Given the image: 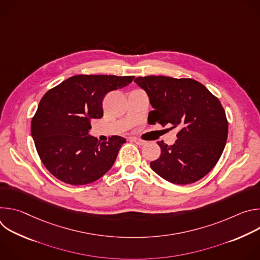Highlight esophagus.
Listing matches in <instances>:
<instances>
[{
  "instance_id": "esophagus-1",
  "label": "esophagus",
  "mask_w": 260,
  "mask_h": 260,
  "mask_svg": "<svg viewBox=\"0 0 260 260\" xmlns=\"http://www.w3.org/2000/svg\"><path fill=\"white\" fill-rule=\"evenodd\" d=\"M132 140H133L134 143H136V144L139 145V146H142V145H144V144L146 143L144 140H141V139H139V138H133Z\"/></svg>"
}]
</instances>
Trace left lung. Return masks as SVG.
Wrapping results in <instances>:
<instances>
[{
  "mask_svg": "<svg viewBox=\"0 0 260 260\" xmlns=\"http://www.w3.org/2000/svg\"><path fill=\"white\" fill-rule=\"evenodd\" d=\"M154 108L148 122L178 128L177 140L162 141L160 156L151 169L174 184H190L205 177L218 162L228 140L229 121L220 101L201 82L167 76L137 77Z\"/></svg>",
  "mask_w": 260,
  "mask_h": 260,
  "instance_id": "8db88e82",
  "label": "left lung"
}]
</instances>
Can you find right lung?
Instances as JSON below:
<instances>
[{"instance_id":"add662e5","label":"right lung","mask_w":260,"mask_h":260,"mask_svg":"<svg viewBox=\"0 0 260 260\" xmlns=\"http://www.w3.org/2000/svg\"><path fill=\"white\" fill-rule=\"evenodd\" d=\"M135 76L76 75L49 89L31 119L30 132L39 157L58 180L85 185L112 168L125 139L107 142L88 135L91 121L103 117L105 95L122 88Z\"/></svg>"}]
</instances>
